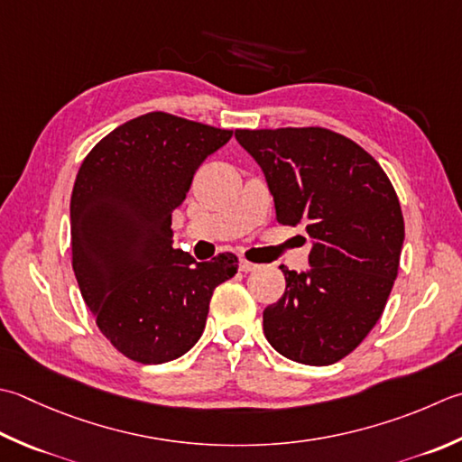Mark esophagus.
I'll return each instance as SVG.
<instances>
[{
  "instance_id": "esophagus-1",
  "label": "esophagus",
  "mask_w": 462,
  "mask_h": 462,
  "mask_svg": "<svg viewBox=\"0 0 462 462\" xmlns=\"http://www.w3.org/2000/svg\"><path fill=\"white\" fill-rule=\"evenodd\" d=\"M258 264H254V262H248L246 258H240V270L242 273H252V270H256Z\"/></svg>"
}]
</instances>
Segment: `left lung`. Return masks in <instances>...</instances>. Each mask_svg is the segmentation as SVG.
Wrapping results in <instances>:
<instances>
[{"mask_svg": "<svg viewBox=\"0 0 462 462\" xmlns=\"http://www.w3.org/2000/svg\"><path fill=\"white\" fill-rule=\"evenodd\" d=\"M274 198L276 220L302 224L310 270L280 266L286 291L264 334L294 363L327 366L374 328L399 274L404 220L391 180L356 142L327 128L236 130Z\"/></svg>", "mask_w": 462, "mask_h": 462, "instance_id": "obj_1", "label": "left lung"}]
</instances>
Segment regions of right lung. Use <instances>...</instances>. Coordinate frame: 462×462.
<instances>
[{
	"label": "right lung",
	"instance_id": "1",
	"mask_svg": "<svg viewBox=\"0 0 462 462\" xmlns=\"http://www.w3.org/2000/svg\"><path fill=\"white\" fill-rule=\"evenodd\" d=\"M232 138L166 112L117 125L76 176L71 266L97 328L124 356L170 363L200 340L214 288L238 270L224 252L196 262L171 248V212L196 170Z\"/></svg>",
	"mask_w": 462,
	"mask_h": 462
}]
</instances>
